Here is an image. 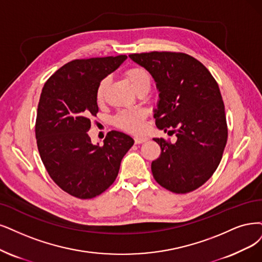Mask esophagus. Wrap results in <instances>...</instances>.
<instances>
[{
    "label": "esophagus",
    "mask_w": 262,
    "mask_h": 262,
    "mask_svg": "<svg viewBox=\"0 0 262 262\" xmlns=\"http://www.w3.org/2000/svg\"><path fill=\"white\" fill-rule=\"evenodd\" d=\"M134 140H135V143H136V144H140V143L146 142L148 140V138L147 137H139V136H137V137L134 138Z\"/></svg>",
    "instance_id": "34e87169"
}]
</instances>
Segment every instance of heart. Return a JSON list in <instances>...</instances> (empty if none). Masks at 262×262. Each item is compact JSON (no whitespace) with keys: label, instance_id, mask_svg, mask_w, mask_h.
Returning a JSON list of instances; mask_svg holds the SVG:
<instances>
[{"label":"heart","instance_id":"obj_1","mask_svg":"<svg viewBox=\"0 0 262 262\" xmlns=\"http://www.w3.org/2000/svg\"><path fill=\"white\" fill-rule=\"evenodd\" d=\"M124 75L137 94L149 92L152 83V75L146 68L139 66L132 67L125 71ZM109 86L110 77L108 76L103 77L98 83L96 89L97 102L102 103L105 100V95ZM144 120H146V112L143 110H122L114 115L113 124L122 130L137 134L144 129Z\"/></svg>","mask_w":262,"mask_h":262}]
</instances>
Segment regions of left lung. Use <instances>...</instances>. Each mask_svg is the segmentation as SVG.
I'll return each instance as SVG.
<instances>
[{"label": "left lung", "mask_w": 262, "mask_h": 262, "mask_svg": "<svg viewBox=\"0 0 262 262\" xmlns=\"http://www.w3.org/2000/svg\"><path fill=\"white\" fill-rule=\"evenodd\" d=\"M129 57L157 82V126L177 136L175 143L154 138L161 154L151 164L153 177L177 194L194 191L216 171L228 140L218 83L204 64L185 53L150 52Z\"/></svg>", "instance_id": "left-lung-1"}]
</instances>
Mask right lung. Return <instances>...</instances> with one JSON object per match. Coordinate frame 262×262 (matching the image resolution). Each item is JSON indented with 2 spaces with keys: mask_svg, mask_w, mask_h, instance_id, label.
Here are the masks:
<instances>
[{
  "mask_svg": "<svg viewBox=\"0 0 262 262\" xmlns=\"http://www.w3.org/2000/svg\"><path fill=\"white\" fill-rule=\"evenodd\" d=\"M126 58L120 55L75 59L44 84L35 121L37 149L53 181L74 198L93 199L108 189L134 144L128 135L111 130L103 146H94L87 134L91 118L99 111L97 85Z\"/></svg>",
  "mask_w": 262,
  "mask_h": 262,
  "instance_id": "1",
  "label": "right lung"
}]
</instances>
